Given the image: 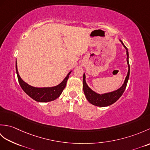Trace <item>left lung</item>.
<instances>
[{
    "mask_svg": "<svg viewBox=\"0 0 150 150\" xmlns=\"http://www.w3.org/2000/svg\"><path fill=\"white\" fill-rule=\"evenodd\" d=\"M121 42H122V45L124 47H125L126 50V54H127V62H128V72L127 76L126 77L125 81L123 85L121 86L119 90L116 91H114L112 92H110V93H104V94H98L95 93V91H92L91 89L88 87L87 85L86 82L85 81V75H83V90L84 93L86 95V97L87 100L90 102L91 104L95 106H100V107H104V106H110V105L113 104L114 103L119 99V98L122 96L123 94L124 90L126 88L127 83H128V79H129V54H128V48L125 46V45L123 44L122 40H120Z\"/></svg>",
    "mask_w": 150,
    "mask_h": 150,
    "instance_id": "1",
    "label": "left lung"
}]
</instances>
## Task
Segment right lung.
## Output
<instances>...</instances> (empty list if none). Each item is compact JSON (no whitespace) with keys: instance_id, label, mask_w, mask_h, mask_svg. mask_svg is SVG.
I'll use <instances>...</instances> for the list:
<instances>
[{"instance_id":"obj_1","label":"right lung","mask_w":150,"mask_h":150,"mask_svg":"<svg viewBox=\"0 0 150 150\" xmlns=\"http://www.w3.org/2000/svg\"><path fill=\"white\" fill-rule=\"evenodd\" d=\"M16 71H17L19 84L21 85L22 90L33 100L40 103L52 101L58 98L65 88L67 81L69 78V75L71 73L70 71L61 83L56 86L51 88H35L22 80L18 73L17 62H16Z\"/></svg>"}]
</instances>
